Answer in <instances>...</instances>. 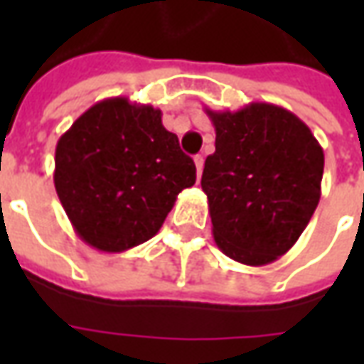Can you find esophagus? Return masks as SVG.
I'll list each match as a JSON object with an SVG mask.
<instances>
[{
    "instance_id": "34e87169",
    "label": "esophagus",
    "mask_w": 364,
    "mask_h": 364,
    "mask_svg": "<svg viewBox=\"0 0 364 364\" xmlns=\"http://www.w3.org/2000/svg\"><path fill=\"white\" fill-rule=\"evenodd\" d=\"M195 166H197V175H203V167H205V158L203 156H195Z\"/></svg>"
}]
</instances>
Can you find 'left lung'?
<instances>
[{"label":"left lung","instance_id":"left-lung-1","mask_svg":"<svg viewBox=\"0 0 364 364\" xmlns=\"http://www.w3.org/2000/svg\"><path fill=\"white\" fill-rule=\"evenodd\" d=\"M205 112L216 132L200 179L214 242L237 263L269 265L296 244L320 203L323 150L279 105Z\"/></svg>","mask_w":364,"mask_h":364}]
</instances>
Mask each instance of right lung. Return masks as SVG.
Here are the masks:
<instances>
[{
    "mask_svg": "<svg viewBox=\"0 0 364 364\" xmlns=\"http://www.w3.org/2000/svg\"><path fill=\"white\" fill-rule=\"evenodd\" d=\"M197 167L161 111L128 97L103 99L60 136L54 187L75 234L103 253L148 242Z\"/></svg>",
    "mask_w": 364,
    "mask_h": 364,
    "instance_id": "add662e5",
    "label": "right lung"
}]
</instances>
